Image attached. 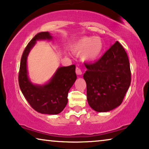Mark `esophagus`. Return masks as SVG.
I'll list each match as a JSON object with an SVG mask.
<instances>
[{
  "label": "esophagus",
  "instance_id": "esophagus-1",
  "mask_svg": "<svg viewBox=\"0 0 149 149\" xmlns=\"http://www.w3.org/2000/svg\"><path fill=\"white\" fill-rule=\"evenodd\" d=\"M76 73L77 75H81L82 74V71H81V70L79 68H78V67H77L76 68Z\"/></svg>",
  "mask_w": 149,
  "mask_h": 149
}]
</instances>
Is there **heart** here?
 Masks as SVG:
<instances>
[{
    "instance_id": "1",
    "label": "heart",
    "mask_w": 149,
    "mask_h": 149,
    "mask_svg": "<svg viewBox=\"0 0 149 149\" xmlns=\"http://www.w3.org/2000/svg\"><path fill=\"white\" fill-rule=\"evenodd\" d=\"M103 50V42L97 36H83L72 47L74 53L81 54L84 62H94L99 58Z\"/></svg>"
}]
</instances>
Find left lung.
Masks as SVG:
<instances>
[{"instance_id": "obj_1", "label": "left lung", "mask_w": 149, "mask_h": 149, "mask_svg": "<svg viewBox=\"0 0 149 149\" xmlns=\"http://www.w3.org/2000/svg\"><path fill=\"white\" fill-rule=\"evenodd\" d=\"M87 99L91 109L108 112L121 105L131 83L127 53L118 41L93 64H85Z\"/></svg>"}]
</instances>
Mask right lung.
Returning a JSON list of instances; mask_svg holds the SVG:
<instances>
[{"instance_id": "right-lung-1", "label": "right lung", "mask_w": 149, "mask_h": 149, "mask_svg": "<svg viewBox=\"0 0 149 149\" xmlns=\"http://www.w3.org/2000/svg\"><path fill=\"white\" fill-rule=\"evenodd\" d=\"M49 32L36 34L30 40L22 54L18 81L22 93L32 108L42 114L57 115L61 113L68 103V93L77 79L75 65L59 67L48 83L33 84L29 79L27 58L30 50L37 40H52Z\"/></svg>"}]
</instances>
